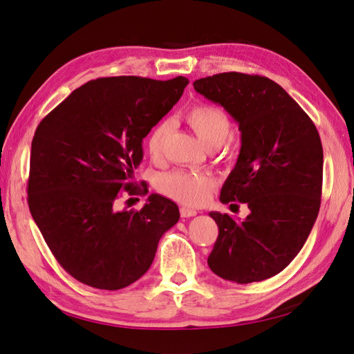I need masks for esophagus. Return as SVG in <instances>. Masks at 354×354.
Instances as JSON below:
<instances>
[{
	"label": "esophagus",
	"instance_id": "esophagus-1",
	"mask_svg": "<svg viewBox=\"0 0 354 354\" xmlns=\"http://www.w3.org/2000/svg\"><path fill=\"white\" fill-rule=\"evenodd\" d=\"M198 214V211L192 209V208H186V207H181L180 208V216L183 218H189V217H195Z\"/></svg>",
	"mask_w": 354,
	"mask_h": 354
}]
</instances>
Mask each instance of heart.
Listing matches in <instances>:
<instances>
[{"label":"heart","mask_w":354,"mask_h":354,"mask_svg":"<svg viewBox=\"0 0 354 354\" xmlns=\"http://www.w3.org/2000/svg\"><path fill=\"white\" fill-rule=\"evenodd\" d=\"M186 121L199 140L209 149H217L232 136V122L226 112L217 106L198 104L186 113ZM168 134V124L159 122L146 138V149L152 156L162 152ZM214 180L198 171L177 168L159 178V189L165 195L187 205H199L208 198Z\"/></svg>","instance_id":"heart-1"}]
</instances>
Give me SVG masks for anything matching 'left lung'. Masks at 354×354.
<instances>
[{
  "mask_svg": "<svg viewBox=\"0 0 354 354\" xmlns=\"http://www.w3.org/2000/svg\"><path fill=\"white\" fill-rule=\"evenodd\" d=\"M194 87L239 125V156L220 201L250 208L245 220L209 212L218 238L208 266L236 283L269 279L295 259L317 218L324 171L319 133L291 95L266 77L224 72Z\"/></svg>",
  "mask_w": 354,
  "mask_h": 354,
  "instance_id": "obj_1",
  "label": "left lung"
}]
</instances>
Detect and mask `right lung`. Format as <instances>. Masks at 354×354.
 I'll use <instances>...</instances> for the list:
<instances>
[{
    "mask_svg": "<svg viewBox=\"0 0 354 354\" xmlns=\"http://www.w3.org/2000/svg\"><path fill=\"white\" fill-rule=\"evenodd\" d=\"M187 84L185 77L99 78L39 122L30 147L29 209L53 255L77 281L109 291L131 285L178 221L177 203L158 194L140 211L116 205L121 190L136 194L143 138Z\"/></svg>",
    "mask_w": 354,
    "mask_h": 354,
    "instance_id": "add662e5",
    "label": "right lung"
}]
</instances>
